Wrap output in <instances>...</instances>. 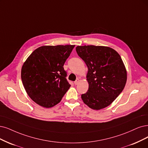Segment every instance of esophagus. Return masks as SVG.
I'll list each match as a JSON object with an SVG mask.
<instances>
[{"label":"esophagus","instance_id":"esophagus-1","mask_svg":"<svg viewBox=\"0 0 148 148\" xmlns=\"http://www.w3.org/2000/svg\"><path fill=\"white\" fill-rule=\"evenodd\" d=\"M79 82H80V80H79V79H76V80L74 82V84H75V85H77V84H79Z\"/></svg>","mask_w":148,"mask_h":148}]
</instances>
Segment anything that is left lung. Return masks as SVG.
<instances>
[{"label":"left lung","instance_id":"left-lung-1","mask_svg":"<svg viewBox=\"0 0 148 148\" xmlns=\"http://www.w3.org/2000/svg\"><path fill=\"white\" fill-rule=\"evenodd\" d=\"M75 50L88 67L89 88L81 95L82 99L93 110L107 107L126 84L127 71L121 57L113 49L106 46H78Z\"/></svg>","mask_w":148,"mask_h":148}]
</instances>
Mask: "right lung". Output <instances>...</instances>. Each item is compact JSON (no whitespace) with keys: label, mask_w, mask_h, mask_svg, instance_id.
Segmentation results:
<instances>
[{"label":"right lung","mask_w":148,"mask_h":148,"mask_svg":"<svg viewBox=\"0 0 148 148\" xmlns=\"http://www.w3.org/2000/svg\"><path fill=\"white\" fill-rule=\"evenodd\" d=\"M74 46H43L35 49L24 63L22 82L27 95L37 104L52 107L69 88L63 66Z\"/></svg>","instance_id":"add662e5"}]
</instances>
